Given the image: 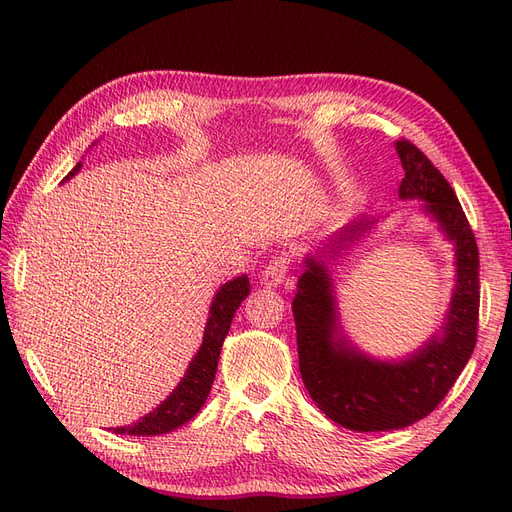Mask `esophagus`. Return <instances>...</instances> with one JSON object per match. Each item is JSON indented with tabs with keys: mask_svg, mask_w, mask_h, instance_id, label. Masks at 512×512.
Here are the masks:
<instances>
[{
	"mask_svg": "<svg viewBox=\"0 0 512 512\" xmlns=\"http://www.w3.org/2000/svg\"><path fill=\"white\" fill-rule=\"evenodd\" d=\"M290 265V258L286 256H275L269 265L265 267V271H262V284L269 286V288H277L288 275V267Z\"/></svg>",
	"mask_w": 512,
	"mask_h": 512,
	"instance_id": "34e87169",
	"label": "esophagus"
}]
</instances>
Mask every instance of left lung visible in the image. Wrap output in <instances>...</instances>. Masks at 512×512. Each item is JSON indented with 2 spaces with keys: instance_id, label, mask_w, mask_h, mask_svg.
<instances>
[{
  "instance_id": "obj_1",
  "label": "left lung",
  "mask_w": 512,
  "mask_h": 512,
  "mask_svg": "<svg viewBox=\"0 0 512 512\" xmlns=\"http://www.w3.org/2000/svg\"><path fill=\"white\" fill-rule=\"evenodd\" d=\"M406 177L399 198L425 200V211L455 243L457 284L442 335H433L404 361H376L337 335V309L329 269L318 256L305 258L297 297L299 369L305 389L331 421L354 431H389L421 421L440 401L470 361L478 331V247L470 222L440 170L406 138L395 143ZM369 220H356L335 232L320 254L337 256L359 241Z\"/></svg>"
}]
</instances>
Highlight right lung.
Listing matches in <instances>:
<instances>
[{
  "label": "right lung",
  "instance_id": "1",
  "mask_svg": "<svg viewBox=\"0 0 512 512\" xmlns=\"http://www.w3.org/2000/svg\"><path fill=\"white\" fill-rule=\"evenodd\" d=\"M79 170L81 164H76L66 179H70L74 173H79ZM247 294H250V280H247V275L235 277V280L226 282L218 290L209 309L203 344H200L188 371H185L183 380L177 384V389L170 393L156 410L143 416L141 421L126 427H117L115 433H126V436H160V433H168L181 427L183 423H188L190 418L203 408L211 391L215 371H218L220 350L224 344V337L230 331L232 316H235Z\"/></svg>",
  "mask_w": 512,
  "mask_h": 512
}]
</instances>
